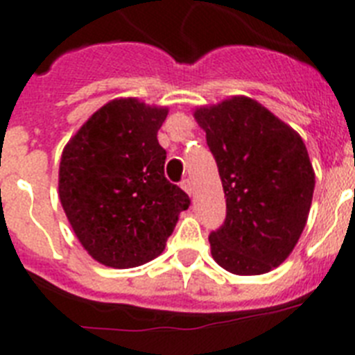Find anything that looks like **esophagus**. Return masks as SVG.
<instances>
[{
  "mask_svg": "<svg viewBox=\"0 0 355 355\" xmlns=\"http://www.w3.org/2000/svg\"><path fill=\"white\" fill-rule=\"evenodd\" d=\"M181 188H183V190L187 191L188 195L193 193V184H191L190 180H183V181H181Z\"/></svg>",
  "mask_w": 355,
  "mask_h": 355,
  "instance_id": "1",
  "label": "esophagus"
}]
</instances>
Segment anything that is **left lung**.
<instances>
[{
    "instance_id": "left-lung-1",
    "label": "left lung",
    "mask_w": 355,
    "mask_h": 355,
    "mask_svg": "<svg viewBox=\"0 0 355 355\" xmlns=\"http://www.w3.org/2000/svg\"><path fill=\"white\" fill-rule=\"evenodd\" d=\"M225 191L227 216L211 255L229 272L264 275L292 253L306 225L315 172L303 139L248 96L197 107Z\"/></svg>"
}]
</instances>
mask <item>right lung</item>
I'll return each instance as SVG.
<instances>
[{
    "label": "right lung",
    "instance_id": "1",
    "mask_svg": "<svg viewBox=\"0 0 355 355\" xmlns=\"http://www.w3.org/2000/svg\"><path fill=\"white\" fill-rule=\"evenodd\" d=\"M167 107L116 98L64 146L60 200L83 248L96 262L128 269L165 250L190 199L164 174L158 130Z\"/></svg>",
    "mask_w": 355,
    "mask_h": 355
}]
</instances>
